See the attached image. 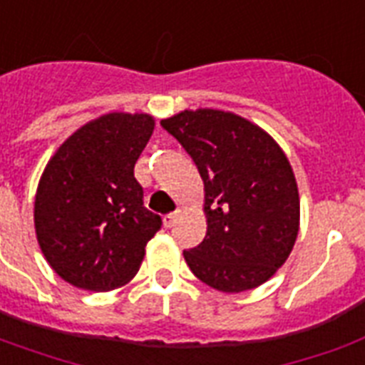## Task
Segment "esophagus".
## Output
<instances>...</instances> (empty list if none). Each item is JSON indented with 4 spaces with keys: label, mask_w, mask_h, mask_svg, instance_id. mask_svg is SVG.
Segmentation results:
<instances>
[{
    "label": "esophagus",
    "mask_w": 365,
    "mask_h": 365,
    "mask_svg": "<svg viewBox=\"0 0 365 365\" xmlns=\"http://www.w3.org/2000/svg\"><path fill=\"white\" fill-rule=\"evenodd\" d=\"M180 216H182V210H176V212H172V214H166L163 222H165L166 227H174L178 220H180Z\"/></svg>",
    "instance_id": "1"
}]
</instances>
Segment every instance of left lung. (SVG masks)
<instances>
[{
    "label": "left lung",
    "instance_id": "obj_1",
    "mask_svg": "<svg viewBox=\"0 0 365 365\" xmlns=\"http://www.w3.org/2000/svg\"><path fill=\"white\" fill-rule=\"evenodd\" d=\"M191 155L205 182V240L185 250L193 274L239 294L267 282L288 259L299 231V193L288 157L248 119L185 110L160 121Z\"/></svg>",
    "mask_w": 365,
    "mask_h": 365
}]
</instances>
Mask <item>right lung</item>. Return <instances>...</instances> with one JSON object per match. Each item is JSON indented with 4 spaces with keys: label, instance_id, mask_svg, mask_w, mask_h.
<instances>
[{
    "label": "right lung",
    "instance_id": "add662e5",
    "mask_svg": "<svg viewBox=\"0 0 365 365\" xmlns=\"http://www.w3.org/2000/svg\"><path fill=\"white\" fill-rule=\"evenodd\" d=\"M153 128L148 113H106L73 132L45 166L34 205L37 242L71 286L110 292L142 265L163 225L134 178Z\"/></svg>",
    "mask_w": 365,
    "mask_h": 365
}]
</instances>
